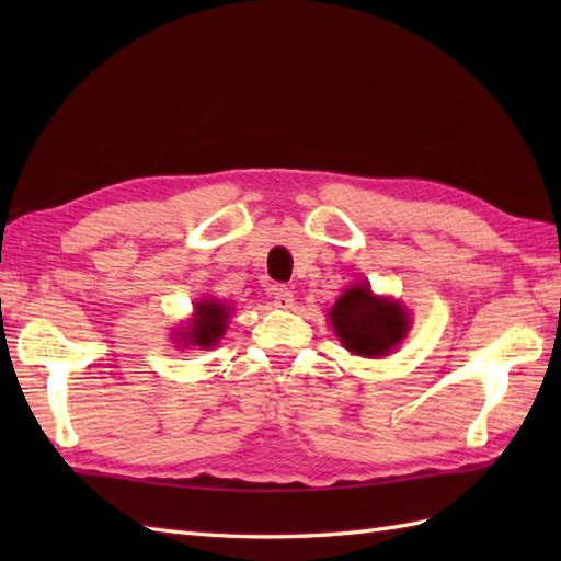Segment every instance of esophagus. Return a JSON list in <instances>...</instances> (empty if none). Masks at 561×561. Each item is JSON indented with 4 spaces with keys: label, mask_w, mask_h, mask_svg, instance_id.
Returning a JSON list of instances; mask_svg holds the SVG:
<instances>
[{
    "label": "esophagus",
    "mask_w": 561,
    "mask_h": 561,
    "mask_svg": "<svg viewBox=\"0 0 561 561\" xmlns=\"http://www.w3.org/2000/svg\"><path fill=\"white\" fill-rule=\"evenodd\" d=\"M272 299L277 308H291L294 306V291L289 287H274Z\"/></svg>",
    "instance_id": "obj_1"
}]
</instances>
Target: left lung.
I'll list each match as a JSON object with an SVG mask.
<instances>
[{"mask_svg":"<svg viewBox=\"0 0 561 561\" xmlns=\"http://www.w3.org/2000/svg\"><path fill=\"white\" fill-rule=\"evenodd\" d=\"M330 320L344 347L359 356H386L410 328L404 308L378 299L368 284L344 291L332 306Z\"/></svg>","mask_w":561,"mask_h":561,"instance_id":"8db88e82","label":"left lung"}]
</instances>
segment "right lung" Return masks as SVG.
Returning a JSON list of instances; mask_svg holds the SVG:
<instances>
[{
	"label": "right lung",
	"instance_id": "obj_1",
	"mask_svg": "<svg viewBox=\"0 0 561 561\" xmlns=\"http://www.w3.org/2000/svg\"><path fill=\"white\" fill-rule=\"evenodd\" d=\"M226 320H229V308L224 304L214 301H199L195 308V318L185 332V344H195V347H214L226 330Z\"/></svg>",
	"mask_w": 561,
	"mask_h": 561
}]
</instances>
